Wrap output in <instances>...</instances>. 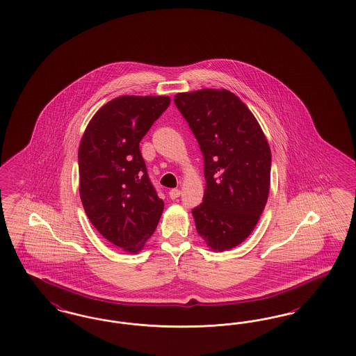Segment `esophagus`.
Wrapping results in <instances>:
<instances>
[{
	"mask_svg": "<svg viewBox=\"0 0 356 356\" xmlns=\"http://www.w3.org/2000/svg\"><path fill=\"white\" fill-rule=\"evenodd\" d=\"M170 197L172 200H176L177 197H180V189H171L170 191Z\"/></svg>",
	"mask_w": 356,
	"mask_h": 356,
	"instance_id": "obj_1",
	"label": "esophagus"
}]
</instances>
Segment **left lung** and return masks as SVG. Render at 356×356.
Segmentation results:
<instances>
[{
  "label": "left lung",
  "instance_id": "obj_1",
  "mask_svg": "<svg viewBox=\"0 0 356 356\" xmlns=\"http://www.w3.org/2000/svg\"><path fill=\"white\" fill-rule=\"evenodd\" d=\"M199 142L207 180L192 214L200 237L214 252L245 241L256 228L270 189L269 143L254 115L228 90L175 95Z\"/></svg>",
  "mask_w": 356,
  "mask_h": 356
}]
</instances>
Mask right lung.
Instances as JSON below:
<instances>
[{
	"label": "right lung",
	"mask_w": 356,
	"mask_h": 356,
	"mask_svg": "<svg viewBox=\"0 0 356 356\" xmlns=\"http://www.w3.org/2000/svg\"><path fill=\"white\" fill-rule=\"evenodd\" d=\"M171 103L170 97L123 95L107 102L79 144V195L100 234L139 253L164 209L151 183L139 143Z\"/></svg>",
	"instance_id": "right-lung-1"
}]
</instances>
